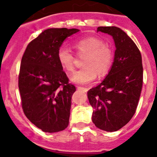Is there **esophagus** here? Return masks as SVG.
I'll return each mask as SVG.
<instances>
[{
  "label": "esophagus",
  "mask_w": 157,
  "mask_h": 157,
  "mask_svg": "<svg viewBox=\"0 0 157 157\" xmlns=\"http://www.w3.org/2000/svg\"><path fill=\"white\" fill-rule=\"evenodd\" d=\"M77 89H81L84 92H88V88H84V87H77Z\"/></svg>",
  "instance_id": "obj_1"
}]
</instances>
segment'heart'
Returning <instances> with one entry per match:
<instances>
[{"instance_id":"b5f03b06","label":"heart","mask_w":157,"mask_h":157,"mask_svg":"<svg viewBox=\"0 0 157 157\" xmlns=\"http://www.w3.org/2000/svg\"><path fill=\"white\" fill-rule=\"evenodd\" d=\"M78 54H85L82 69L75 72L71 77L74 84H87L92 82L97 77L108 73L113 62L112 50L105 45L102 39L88 37L76 41L73 44ZM57 59L64 71L70 73L74 69V56L65 46H61L57 52Z\"/></svg>"}]
</instances>
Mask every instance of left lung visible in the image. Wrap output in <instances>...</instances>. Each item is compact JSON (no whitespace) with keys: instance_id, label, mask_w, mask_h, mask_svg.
<instances>
[{"instance_id":"1","label":"left lung","mask_w":157,"mask_h":157,"mask_svg":"<svg viewBox=\"0 0 157 157\" xmlns=\"http://www.w3.org/2000/svg\"><path fill=\"white\" fill-rule=\"evenodd\" d=\"M98 31L112 36L116 50L108 74L88 91V98L94 108L92 119L95 126L114 132L135 114L142 88V59L134 42L121 28L99 27Z\"/></svg>"}]
</instances>
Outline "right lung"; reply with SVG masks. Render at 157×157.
<instances>
[{
    "label": "right lung",
    "instance_id": "add662e5",
    "mask_svg": "<svg viewBox=\"0 0 157 157\" xmlns=\"http://www.w3.org/2000/svg\"><path fill=\"white\" fill-rule=\"evenodd\" d=\"M80 30L48 28L28 45L21 60L19 89L26 117L46 133L64 130L69 122L74 85L60 66L57 52Z\"/></svg>",
    "mask_w": 157,
    "mask_h": 157
}]
</instances>
